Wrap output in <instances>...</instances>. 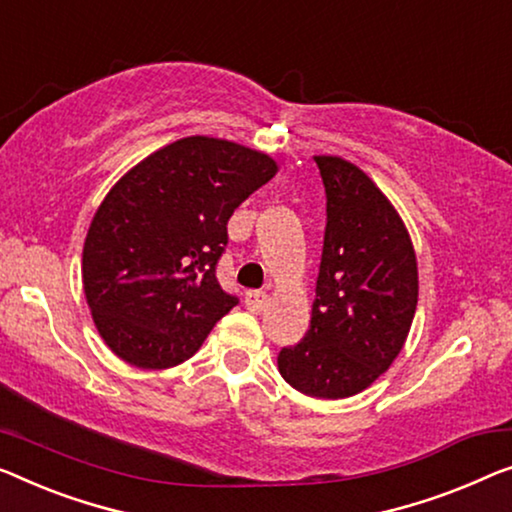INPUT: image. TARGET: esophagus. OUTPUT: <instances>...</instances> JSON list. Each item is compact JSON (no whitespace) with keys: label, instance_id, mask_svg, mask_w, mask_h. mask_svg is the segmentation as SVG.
Wrapping results in <instances>:
<instances>
[{"label":"esophagus","instance_id":"esophagus-1","mask_svg":"<svg viewBox=\"0 0 512 512\" xmlns=\"http://www.w3.org/2000/svg\"><path fill=\"white\" fill-rule=\"evenodd\" d=\"M246 305H248V310L262 312L266 305H269V294L257 292V289H250V292H246Z\"/></svg>","mask_w":512,"mask_h":512}]
</instances>
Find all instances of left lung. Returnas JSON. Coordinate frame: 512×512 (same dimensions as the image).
<instances>
[{"label": "left lung", "instance_id": "1", "mask_svg": "<svg viewBox=\"0 0 512 512\" xmlns=\"http://www.w3.org/2000/svg\"><path fill=\"white\" fill-rule=\"evenodd\" d=\"M326 230L310 329L278 354L282 379L319 400L365 391L402 352L418 303L416 250L393 202L361 167L312 156Z\"/></svg>", "mask_w": 512, "mask_h": 512}]
</instances>
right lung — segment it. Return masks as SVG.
I'll list each match as a JSON object with an SVG mask.
<instances>
[{
	"label": "right lung",
	"instance_id": "right-lung-1",
	"mask_svg": "<svg viewBox=\"0 0 512 512\" xmlns=\"http://www.w3.org/2000/svg\"><path fill=\"white\" fill-rule=\"evenodd\" d=\"M276 172L264 151L190 135L114 183L82 248L85 299L112 354L167 370L202 347L236 305L216 280L227 220Z\"/></svg>",
	"mask_w": 512,
	"mask_h": 512
}]
</instances>
